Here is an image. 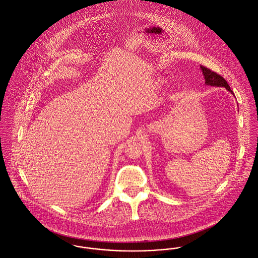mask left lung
<instances>
[{"label": "left lung", "instance_id": "obj_1", "mask_svg": "<svg viewBox=\"0 0 258 258\" xmlns=\"http://www.w3.org/2000/svg\"><path fill=\"white\" fill-rule=\"evenodd\" d=\"M201 71L205 76V84L206 85H210V86H216V87H225L229 92H232V90L230 89L229 85L227 84V82L225 81V79L221 76L220 74H216L215 72H212L211 70L201 66Z\"/></svg>", "mask_w": 258, "mask_h": 258}]
</instances>
